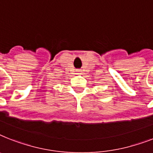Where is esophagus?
I'll list each match as a JSON object with an SVG mask.
<instances>
[{"label": "esophagus", "mask_w": 153, "mask_h": 153, "mask_svg": "<svg viewBox=\"0 0 153 153\" xmlns=\"http://www.w3.org/2000/svg\"><path fill=\"white\" fill-rule=\"evenodd\" d=\"M77 72L80 73V72H81V70H77Z\"/></svg>", "instance_id": "1"}]
</instances>
